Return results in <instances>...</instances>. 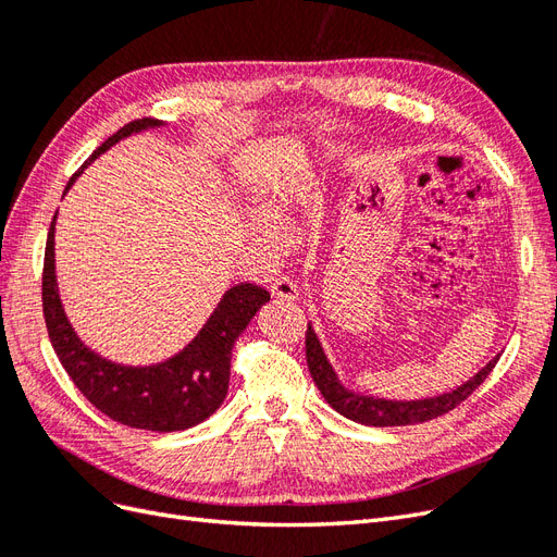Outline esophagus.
I'll return each mask as SVG.
<instances>
[{
    "label": "esophagus",
    "mask_w": 557,
    "mask_h": 557,
    "mask_svg": "<svg viewBox=\"0 0 557 557\" xmlns=\"http://www.w3.org/2000/svg\"><path fill=\"white\" fill-rule=\"evenodd\" d=\"M272 295L276 299H283V301H297L299 299V290L297 285L290 281V278H276L274 285H272Z\"/></svg>",
    "instance_id": "34e87169"
}]
</instances>
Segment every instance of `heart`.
Instances as JSON below:
<instances>
[{
  "label": "heart",
  "mask_w": 557,
  "mask_h": 557,
  "mask_svg": "<svg viewBox=\"0 0 557 557\" xmlns=\"http://www.w3.org/2000/svg\"><path fill=\"white\" fill-rule=\"evenodd\" d=\"M262 215L269 227L274 230H285V225H288V211H285V205L281 199H269L262 205ZM258 237L260 239H272V234H269L267 230H258Z\"/></svg>",
  "instance_id": "heart-1"
}]
</instances>
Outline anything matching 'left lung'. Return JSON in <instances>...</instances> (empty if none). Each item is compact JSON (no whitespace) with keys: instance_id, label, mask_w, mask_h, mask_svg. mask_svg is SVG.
<instances>
[{"instance_id":"1","label":"left lung","mask_w":557,"mask_h":557,"mask_svg":"<svg viewBox=\"0 0 557 557\" xmlns=\"http://www.w3.org/2000/svg\"><path fill=\"white\" fill-rule=\"evenodd\" d=\"M497 360H499V352L485 367H481L469 381L453 387V391L444 395H434L425 399H385V397L348 391V387L339 381V376H336L334 367L330 364L323 346H320L311 323L307 327V364L318 385V391L323 393V397L327 399V404L334 411H339L342 416L369 428H399V425L425 423V420L440 418L453 411L487 379V374L495 369Z\"/></svg>"}]
</instances>
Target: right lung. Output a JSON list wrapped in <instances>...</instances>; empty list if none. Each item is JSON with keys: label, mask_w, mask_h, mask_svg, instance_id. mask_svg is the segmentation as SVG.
<instances>
[{"label": "right lung", "mask_w": 557, "mask_h": 557, "mask_svg": "<svg viewBox=\"0 0 557 557\" xmlns=\"http://www.w3.org/2000/svg\"><path fill=\"white\" fill-rule=\"evenodd\" d=\"M160 125L162 121H156V117L127 123L95 150L81 166V172L129 134ZM78 174L66 183L64 193L72 188ZM55 218L50 223L46 242L41 299L48 339L53 344L64 372L95 409L127 428L178 432L207 420L227 395L232 346L248 327L252 315L267 305L269 293L252 283L232 285L195 339L170 360L146 367L111 362L78 339L64 313L55 276Z\"/></svg>", "instance_id": "1"}]
</instances>
